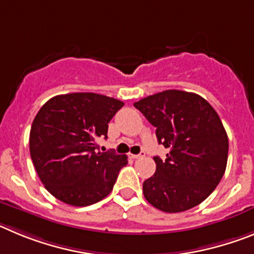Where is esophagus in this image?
Returning <instances> with one entry per match:
<instances>
[{
  "label": "esophagus",
  "mask_w": 254,
  "mask_h": 254,
  "mask_svg": "<svg viewBox=\"0 0 254 254\" xmlns=\"http://www.w3.org/2000/svg\"><path fill=\"white\" fill-rule=\"evenodd\" d=\"M129 156H131L132 159H140L145 156V152H140V154H131Z\"/></svg>",
  "instance_id": "obj_1"
}]
</instances>
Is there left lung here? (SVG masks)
Wrapping results in <instances>:
<instances>
[{
    "label": "left lung",
    "mask_w": 254,
    "mask_h": 254,
    "mask_svg": "<svg viewBox=\"0 0 254 254\" xmlns=\"http://www.w3.org/2000/svg\"><path fill=\"white\" fill-rule=\"evenodd\" d=\"M133 105L169 149L165 160L155 156V174L143 182L147 202L169 214L199 205L226 169L229 140L219 114L202 96L182 90L161 91Z\"/></svg>",
    "instance_id": "left-lung-1"
}]
</instances>
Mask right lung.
Returning a JSON list of instances; mask_svg holds the SVG:
<instances>
[{
  "label": "right lung",
  "instance_id": "obj_1",
  "mask_svg": "<svg viewBox=\"0 0 254 254\" xmlns=\"http://www.w3.org/2000/svg\"><path fill=\"white\" fill-rule=\"evenodd\" d=\"M123 102L95 93L53 96L35 116L29 149L34 168L49 193L71 206L93 205L111 193L126 155L100 152L108 123Z\"/></svg>",
  "mask_w": 254,
  "mask_h": 254
}]
</instances>
